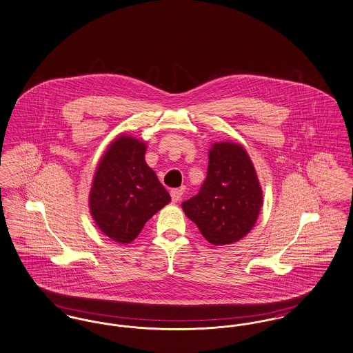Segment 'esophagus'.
Wrapping results in <instances>:
<instances>
[{
    "label": "esophagus",
    "instance_id": "obj_1",
    "mask_svg": "<svg viewBox=\"0 0 353 353\" xmlns=\"http://www.w3.org/2000/svg\"><path fill=\"white\" fill-rule=\"evenodd\" d=\"M170 197H172V201L179 202L183 197V190L181 189H172L170 190Z\"/></svg>",
    "mask_w": 353,
    "mask_h": 353
}]
</instances>
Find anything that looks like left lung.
I'll return each instance as SVG.
<instances>
[{
    "label": "left lung",
    "instance_id": "1",
    "mask_svg": "<svg viewBox=\"0 0 353 353\" xmlns=\"http://www.w3.org/2000/svg\"><path fill=\"white\" fill-rule=\"evenodd\" d=\"M262 205L263 192L252 159L233 141L212 144L199 194L181 203L186 217L214 246L232 245L249 234Z\"/></svg>",
    "mask_w": 353,
    "mask_h": 353
}]
</instances>
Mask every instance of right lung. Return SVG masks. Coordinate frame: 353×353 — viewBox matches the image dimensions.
I'll use <instances>...</instances> for the list:
<instances>
[{"label": "right lung", "instance_id": "obj_1", "mask_svg": "<svg viewBox=\"0 0 353 353\" xmlns=\"http://www.w3.org/2000/svg\"><path fill=\"white\" fill-rule=\"evenodd\" d=\"M147 144L119 134L101 156L88 196L90 214L103 234L132 242L145 222L170 202L167 189L145 163Z\"/></svg>", "mask_w": 353, "mask_h": 353}]
</instances>
